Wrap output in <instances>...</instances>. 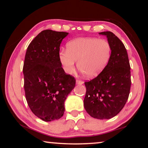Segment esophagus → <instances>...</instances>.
Wrapping results in <instances>:
<instances>
[{"mask_svg":"<svg viewBox=\"0 0 148 148\" xmlns=\"http://www.w3.org/2000/svg\"><path fill=\"white\" fill-rule=\"evenodd\" d=\"M76 84L77 85H82L84 84V82L82 81V80H79V79H77L76 80Z\"/></svg>","mask_w":148,"mask_h":148,"instance_id":"34e87169","label":"esophagus"}]
</instances>
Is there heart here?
Listing matches in <instances>:
<instances>
[{
  "label": "heart",
  "mask_w": 148,
  "mask_h": 148,
  "mask_svg": "<svg viewBox=\"0 0 148 148\" xmlns=\"http://www.w3.org/2000/svg\"><path fill=\"white\" fill-rule=\"evenodd\" d=\"M111 54V45L106 40L95 37H80L67 43L66 50L60 51L59 59L66 74L73 73L77 61L79 71L86 76L92 77L104 71Z\"/></svg>",
  "instance_id": "1"
}]
</instances>
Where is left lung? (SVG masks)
Here are the masks:
<instances>
[{"instance_id": "1", "label": "left lung", "mask_w": 148, "mask_h": 148, "mask_svg": "<svg viewBox=\"0 0 148 148\" xmlns=\"http://www.w3.org/2000/svg\"><path fill=\"white\" fill-rule=\"evenodd\" d=\"M111 45V57L97 77L85 82L84 104L91 117L108 119L116 116L126 104L131 89V67L124 44L113 32H99Z\"/></svg>"}]
</instances>
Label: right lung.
<instances>
[{"instance_id":"add662e5","label":"right lung","mask_w":148,"mask_h":148,"mask_svg":"<svg viewBox=\"0 0 148 148\" xmlns=\"http://www.w3.org/2000/svg\"><path fill=\"white\" fill-rule=\"evenodd\" d=\"M69 32L44 30L27 47L23 72L26 100L35 116L44 121L63 116L64 101L76 79L59 61L60 45Z\"/></svg>"}]
</instances>
